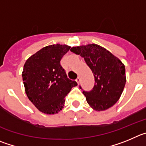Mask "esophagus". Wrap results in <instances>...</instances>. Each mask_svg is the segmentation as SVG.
<instances>
[{
  "label": "esophagus",
  "mask_w": 146,
  "mask_h": 146,
  "mask_svg": "<svg viewBox=\"0 0 146 146\" xmlns=\"http://www.w3.org/2000/svg\"><path fill=\"white\" fill-rule=\"evenodd\" d=\"M76 82L78 83V84H79V83H80V78H79V77H78V78H76Z\"/></svg>",
  "instance_id": "obj_1"
}]
</instances>
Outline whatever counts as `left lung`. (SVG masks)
I'll return each instance as SVG.
<instances>
[{
    "instance_id": "obj_1",
    "label": "left lung",
    "mask_w": 146,
    "mask_h": 146,
    "mask_svg": "<svg viewBox=\"0 0 146 146\" xmlns=\"http://www.w3.org/2000/svg\"><path fill=\"white\" fill-rule=\"evenodd\" d=\"M70 51L84 57L94 75L95 82L93 89L89 92L83 91L88 104L98 111L112 107L120 98L125 86L124 64L97 44L73 47Z\"/></svg>"
}]
</instances>
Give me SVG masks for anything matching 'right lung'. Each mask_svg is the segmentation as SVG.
Listing matches in <instances>:
<instances>
[{
	"label": "right lung",
	"instance_id": "add662e5",
	"mask_svg": "<svg viewBox=\"0 0 146 146\" xmlns=\"http://www.w3.org/2000/svg\"><path fill=\"white\" fill-rule=\"evenodd\" d=\"M67 45L54 44L44 47L27 60L22 80L27 98L42 113H57L63 108L65 97L75 81L69 79L60 60L70 50Z\"/></svg>",
	"mask_w": 146,
	"mask_h": 146
}]
</instances>
